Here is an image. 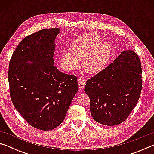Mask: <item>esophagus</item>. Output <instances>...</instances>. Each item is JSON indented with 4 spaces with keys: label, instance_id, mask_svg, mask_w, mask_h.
I'll use <instances>...</instances> for the list:
<instances>
[{
    "label": "esophagus",
    "instance_id": "34e87169",
    "mask_svg": "<svg viewBox=\"0 0 154 154\" xmlns=\"http://www.w3.org/2000/svg\"><path fill=\"white\" fill-rule=\"evenodd\" d=\"M85 84V82L84 79H83V78H79V79H78V85H79L80 90H83V88H84Z\"/></svg>",
    "mask_w": 154,
    "mask_h": 154
}]
</instances>
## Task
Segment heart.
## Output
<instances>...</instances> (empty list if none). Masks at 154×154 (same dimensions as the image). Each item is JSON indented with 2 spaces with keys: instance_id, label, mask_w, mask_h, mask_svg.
<instances>
[{
  "instance_id": "heart-1",
  "label": "heart",
  "mask_w": 154,
  "mask_h": 154,
  "mask_svg": "<svg viewBox=\"0 0 154 154\" xmlns=\"http://www.w3.org/2000/svg\"><path fill=\"white\" fill-rule=\"evenodd\" d=\"M71 51L60 57L62 66L72 71L83 60V68L89 73H97L105 69L110 58L111 45L97 33H88L77 38L71 46Z\"/></svg>"
}]
</instances>
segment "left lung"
<instances>
[{"label": "left lung", "mask_w": 154, "mask_h": 154, "mask_svg": "<svg viewBox=\"0 0 154 154\" xmlns=\"http://www.w3.org/2000/svg\"><path fill=\"white\" fill-rule=\"evenodd\" d=\"M140 59L132 50L122 51L113 62L86 82L93 119L106 126L126 120L137 105L142 89Z\"/></svg>", "instance_id": "obj_1"}]
</instances>
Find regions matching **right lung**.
Masks as SVG:
<instances>
[{
	"instance_id": "right-lung-1",
	"label": "right lung",
	"mask_w": 154,
	"mask_h": 154,
	"mask_svg": "<svg viewBox=\"0 0 154 154\" xmlns=\"http://www.w3.org/2000/svg\"><path fill=\"white\" fill-rule=\"evenodd\" d=\"M60 32V28H48L27 36L9 62L12 103L30 126L41 130L54 129L63 122L78 91L77 77L54 66L55 39Z\"/></svg>"
}]
</instances>
